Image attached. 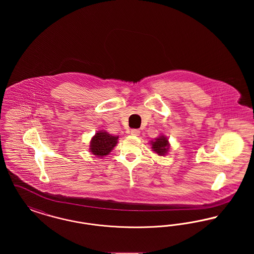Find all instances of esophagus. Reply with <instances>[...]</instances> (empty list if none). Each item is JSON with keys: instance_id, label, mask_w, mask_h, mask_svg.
Instances as JSON below:
<instances>
[{"instance_id": "1", "label": "esophagus", "mask_w": 254, "mask_h": 254, "mask_svg": "<svg viewBox=\"0 0 254 254\" xmlns=\"http://www.w3.org/2000/svg\"><path fill=\"white\" fill-rule=\"evenodd\" d=\"M131 135H134V136H139L140 135V130L139 129H136V128H133L131 129Z\"/></svg>"}]
</instances>
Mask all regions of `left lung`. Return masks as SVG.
Wrapping results in <instances>:
<instances>
[{"label":"left lung","mask_w":254,"mask_h":254,"mask_svg":"<svg viewBox=\"0 0 254 254\" xmlns=\"http://www.w3.org/2000/svg\"><path fill=\"white\" fill-rule=\"evenodd\" d=\"M169 141L165 136H161L152 142V148L159 155H165L169 149Z\"/></svg>","instance_id":"obj_1"}]
</instances>
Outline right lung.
I'll list each match as a JSON object with an SVG mask.
<instances>
[{
  "instance_id": "obj_1",
  "label": "right lung",
  "mask_w": 254,
  "mask_h": 254,
  "mask_svg": "<svg viewBox=\"0 0 254 254\" xmlns=\"http://www.w3.org/2000/svg\"><path fill=\"white\" fill-rule=\"evenodd\" d=\"M117 140L118 137L112 136L105 131H99L90 142V151L98 157L106 156L116 145Z\"/></svg>"
}]
</instances>
